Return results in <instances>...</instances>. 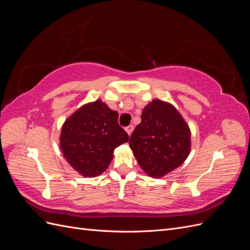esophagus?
I'll use <instances>...</instances> for the list:
<instances>
[{
    "label": "esophagus",
    "mask_w": 250,
    "mask_h": 250,
    "mask_svg": "<svg viewBox=\"0 0 250 250\" xmlns=\"http://www.w3.org/2000/svg\"><path fill=\"white\" fill-rule=\"evenodd\" d=\"M125 130H126V132L128 133V134H131L132 133V131H133V126L132 125H129V126H127V127H125Z\"/></svg>",
    "instance_id": "1"
}]
</instances>
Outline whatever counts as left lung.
I'll return each instance as SVG.
<instances>
[{
    "instance_id": "1",
    "label": "left lung",
    "mask_w": 250,
    "mask_h": 250,
    "mask_svg": "<svg viewBox=\"0 0 250 250\" xmlns=\"http://www.w3.org/2000/svg\"><path fill=\"white\" fill-rule=\"evenodd\" d=\"M129 146L149 176L162 177L183 164L191 149L190 128L171 104L153 100L143 109Z\"/></svg>"
}]
</instances>
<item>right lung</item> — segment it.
Here are the masks:
<instances>
[{
    "label": "right lung",
    "instance_id": "1",
    "mask_svg": "<svg viewBox=\"0 0 250 250\" xmlns=\"http://www.w3.org/2000/svg\"><path fill=\"white\" fill-rule=\"evenodd\" d=\"M118 118L117 111L97 100L83 105L64 122L60 148L67 163L81 175H100L109 166L113 150L129 140Z\"/></svg>",
    "mask_w": 250,
    "mask_h": 250
}]
</instances>
